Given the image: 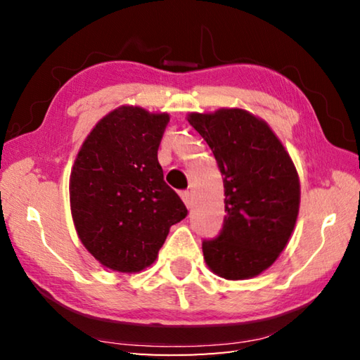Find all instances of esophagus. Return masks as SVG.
<instances>
[{
	"instance_id": "esophagus-1",
	"label": "esophagus",
	"mask_w": 360,
	"mask_h": 360,
	"mask_svg": "<svg viewBox=\"0 0 360 360\" xmlns=\"http://www.w3.org/2000/svg\"><path fill=\"white\" fill-rule=\"evenodd\" d=\"M181 197H182V202L186 203L187 208H192V193L188 191H184L181 193Z\"/></svg>"
}]
</instances>
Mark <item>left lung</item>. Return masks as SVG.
<instances>
[{
  "mask_svg": "<svg viewBox=\"0 0 360 360\" xmlns=\"http://www.w3.org/2000/svg\"><path fill=\"white\" fill-rule=\"evenodd\" d=\"M224 174V227L203 241L206 265L225 279H248L288 245L300 206L294 162L265 120L245 109L188 114Z\"/></svg>",
  "mask_w": 360,
  "mask_h": 360,
  "instance_id": "obj_1",
  "label": "left lung"
}]
</instances>
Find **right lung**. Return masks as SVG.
<instances>
[{"mask_svg":"<svg viewBox=\"0 0 360 360\" xmlns=\"http://www.w3.org/2000/svg\"><path fill=\"white\" fill-rule=\"evenodd\" d=\"M168 122L167 112L114 109L89 133L72 165L76 231L85 249L114 271L136 273L154 264L169 227L187 216L157 158Z\"/></svg>","mask_w":360,"mask_h":360,"instance_id":"add662e5","label":"right lung"}]
</instances>
